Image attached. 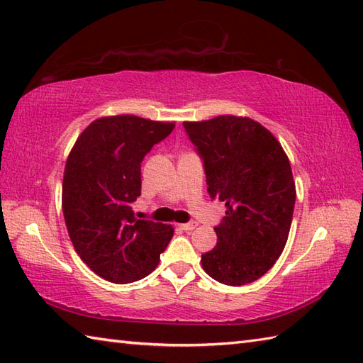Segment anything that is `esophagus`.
Here are the masks:
<instances>
[{"mask_svg":"<svg viewBox=\"0 0 363 363\" xmlns=\"http://www.w3.org/2000/svg\"><path fill=\"white\" fill-rule=\"evenodd\" d=\"M196 226H198V225H196L195 221H191V223H184V225H179V228H181L182 230H186V233H190V230H194Z\"/></svg>","mask_w":363,"mask_h":363,"instance_id":"1","label":"esophagus"}]
</instances>
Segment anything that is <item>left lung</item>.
I'll return each mask as SVG.
<instances>
[{"label":"left lung","mask_w":363,"mask_h":363,"mask_svg":"<svg viewBox=\"0 0 363 363\" xmlns=\"http://www.w3.org/2000/svg\"><path fill=\"white\" fill-rule=\"evenodd\" d=\"M184 128L203 159L211 198L226 203V217L213 228L217 246L201 256L204 272L234 287L257 281L290 233L296 190L287 154L248 117L220 115Z\"/></svg>","instance_id":"obj_1"}]
</instances>
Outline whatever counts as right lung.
<instances>
[{
	"instance_id": "right-lung-1",
	"label": "right lung",
	"mask_w": 363,
	"mask_h": 363,
	"mask_svg": "<svg viewBox=\"0 0 363 363\" xmlns=\"http://www.w3.org/2000/svg\"><path fill=\"white\" fill-rule=\"evenodd\" d=\"M174 123L135 115L103 117L82 130L67 159L62 211L76 252L113 284L148 276L173 228L137 220L130 204L142 191V160L172 134Z\"/></svg>"
}]
</instances>
